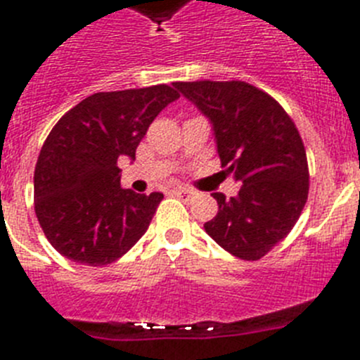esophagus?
Listing matches in <instances>:
<instances>
[{"label": "esophagus", "instance_id": "esophagus-1", "mask_svg": "<svg viewBox=\"0 0 360 360\" xmlns=\"http://www.w3.org/2000/svg\"><path fill=\"white\" fill-rule=\"evenodd\" d=\"M173 195L180 196V198H193L195 196V193L191 189H186V187H178V189L173 191Z\"/></svg>", "mask_w": 360, "mask_h": 360}]
</instances>
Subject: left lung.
I'll return each mask as SVG.
<instances>
[{"mask_svg": "<svg viewBox=\"0 0 360 360\" xmlns=\"http://www.w3.org/2000/svg\"><path fill=\"white\" fill-rule=\"evenodd\" d=\"M212 124L221 165L241 180L238 196L214 193L218 214L203 225L232 256L256 262L287 238L308 198V162L281 104L243 81L174 82Z\"/></svg>", "mask_w": 360, "mask_h": 360, "instance_id": "1", "label": "left lung"}]
</instances>
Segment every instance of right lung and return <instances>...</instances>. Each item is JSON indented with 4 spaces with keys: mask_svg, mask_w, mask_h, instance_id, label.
<instances>
[{
    "mask_svg": "<svg viewBox=\"0 0 360 360\" xmlns=\"http://www.w3.org/2000/svg\"><path fill=\"white\" fill-rule=\"evenodd\" d=\"M178 97L167 84L101 91L53 126L34 171V205L57 252L103 266L141 240L164 195L122 189L117 160H135L149 124Z\"/></svg>",
    "mask_w": 360,
    "mask_h": 360,
    "instance_id": "right-lung-1",
    "label": "right lung"
}]
</instances>
